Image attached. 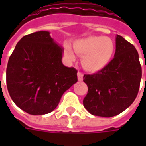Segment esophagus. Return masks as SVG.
Returning <instances> with one entry per match:
<instances>
[{"label": "esophagus", "mask_w": 146, "mask_h": 146, "mask_svg": "<svg viewBox=\"0 0 146 146\" xmlns=\"http://www.w3.org/2000/svg\"><path fill=\"white\" fill-rule=\"evenodd\" d=\"M83 76H84V75H83L82 73H80V72H78V73H77V78H78V80H79V81H82Z\"/></svg>", "instance_id": "34e87169"}]
</instances>
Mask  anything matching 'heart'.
<instances>
[{"mask_svg": "<svg viewBox=\"0 0 146 146\" xmlns=\"http://www.w3.org/2000/svg\"><path fill=\"white\" fill-rule=\"evenodd\" d=\"M74 51L82 57L83 67L88 72L96 73L104 70L113 58L116 45L113 39L107 36H91L73 43ZM65 54L70 61L75 58L69 45L65 46Z\"/></svg>", "mask_w": 146, "mask_h": 146, "instance_id": "b5f03b06", "label": "heart"}]
</instances>
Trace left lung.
I'll use <instances>...</instances> for the list:
<instances>
[{
	"mask_svg": "<svg viewBox=\"0 0 146 146\" xmlns=\"http://www.w3.org/2000/svg\"><path fill=\"white\" fill-rule=\"evenodd\" d=\"M141 78L138 51L134 45L116 35V52L111 62L99 72L84 75V82L88 88L84 106L94 116H116L135 101Z\"/></svg>",
	"mask_w": 146,
	"mask_h": 146,
	"instance_id": "1",
	"label": "left lung"
}]
</instances>
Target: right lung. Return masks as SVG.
Instances as JSON below:
<instances>
[{
    "mask_svg": "<svg viewBox=\"0 0 146 146\" xmlns=\"http://www.w3.org/2000/svg\"><path fill=\"white\" fill-rule=\"evenodd\" d=\"M62 48L48 31L24 36L8 59L6 82L18 107L44 115L57 107L66 90L77 82V70L62 62Z\"/></svg>",
    "mask_w": 146,
    "mask_h": 146,
    "instance_id": "1",
    "label": "right lung"
}]
</instances>
